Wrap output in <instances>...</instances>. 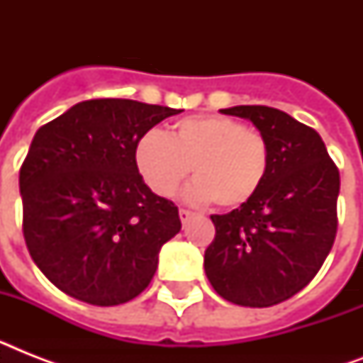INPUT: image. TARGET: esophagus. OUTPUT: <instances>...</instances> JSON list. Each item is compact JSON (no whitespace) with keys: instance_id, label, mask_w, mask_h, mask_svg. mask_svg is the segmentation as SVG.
<instances>
[{"instance_id":"34e87169","label":"esophagus","mask_w":363,"mask_h":363,"mask_svg":"<svg viewBox=\"0 0 363 363\" xmlns=\"http://www.w3.org/2000/svg\"><path fill=\"white\" fill-rule=\"evenodd\" d=\"M179 216H181L182 224H186V222L194 216V213H192V211H188V209H181V211H179Z\"/></svg>"}]
</instances>
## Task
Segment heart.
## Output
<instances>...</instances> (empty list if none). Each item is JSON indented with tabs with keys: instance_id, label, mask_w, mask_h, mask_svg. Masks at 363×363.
<instances>
[{
	"instance_id": "obj_1",
	"label": "heart",
	"mask_w": 363,
	"mask_h": 363,
	"mask_svg": "<svg viewBox=\"0 0 363 363\" xmlns=\"http://www.w3.org/2000/svg\"><path fill=\"white\" fill-rule=\"evenodd\" d=\"M269 162L264 133L226 116L184 118L171 135L152 128L135 147L137 169L154 194L173 196L192 167L188 196L222 209L247 203L264 184Z\"/></svg>"
}]
</instances>
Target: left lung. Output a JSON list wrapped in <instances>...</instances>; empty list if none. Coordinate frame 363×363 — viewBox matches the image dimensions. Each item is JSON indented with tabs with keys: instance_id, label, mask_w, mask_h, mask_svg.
Segmentation results:
<instances>
[{
	"instance_id": "obj_1",
	"label": "left lung",
	"mask_w": 363,
	"mask_h": 363,
	"mask_svg": "<svg viewBox=\"0 0 363 363\" xmlns=\"http://www.w3.org/2000/svg\"><path fill=\"white\" fill-rule=\"evenodd\" d=\"M224 115L252 122L269 143V171L247 203L213 215L205 275L218 296L242 307H271L303 290L337 233L339 169L322 137L284 111L239 105Z\"/></svg>"
}]
</instances>
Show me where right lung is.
<instances>
[{"label": "right lung", "mask_w": 363, "mask_h": 363, "mask_svg": "<svg viewBox=\"0 0 363 363\" xmlns=\"http://www.w3.org/2000/svg\"><path fill=\"white\" fill-rule=\"evenodd\" d=\"M181 109L88 99L37 130L20 167L30 256L62 292L99 307L137 298L158 252L181 230L179 209L145 184L137 141Z\"/></svg>", "instance_id": "obj_1"}]
</instances>
